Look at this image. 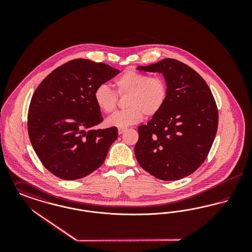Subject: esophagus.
I'll return each instance as SVG.
<instances>
[{"instance_id": "obj_1", "label": "esophagus", "mask_w": 252, "mask_h": 252, "mask_svg": "<svg viewBox=\"0 0 252 252\" xmlns=\"http://www.w3.org/2000/svg\"><path fill=\"white\" fill-rule=\"evenodd\" d=\"M126 130V127H119V128H118V133H119V134H123Z\"/></svg>"}]
</instances>
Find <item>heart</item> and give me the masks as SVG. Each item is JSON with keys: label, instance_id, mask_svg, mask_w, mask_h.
Here are the masks:
<instances>
[{"label": "heart", "instance_id": "1", "mask_svg": "<svg viewBox=\"0 0 252 252\" xmlns=\"http://www.w3.org/2000/svg\"><path fill=\"white\" fill-rule=\"evenodd\" d=\"M115 92L108 85L98 86L94 97L97 107L105 113H111L118 103V95H127V108L112 114L107 125L115 127H126L139 123L144 115L150 117L157 114L167 99V85L158 76H148L144 72L126 70L114 80Z\"/></svg>", "mask_w": 252, "mask_h": 252}]
</instances>
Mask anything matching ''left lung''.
<instances>
[{
	"instance_id": "left-lung-1",
	"label": "left lung",
	"mask_w": 252,
	"mask_h": 252,
	"mask_svg": "<svg viewBox=\"0 0 252 252\" xmlns=\"http://www.w3.org/2000/svg\"><path fill=\"white\" fill-rule=\"evenodd\" d=\"M138 69L161 72L168 94L162 108L147 125L138 127L136 158L158 180L185 178L203 163L215 141L216 100L203 78L179 60L165 59Z\"/></svg>"
}]
</instances>
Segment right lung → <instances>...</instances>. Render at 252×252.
<instances>
[{
	"instance_id": "obj_1",
	"label": "right lung",
	"mask_w": 252,
	"mask_h": 252,
	"mask_svg": "<svg viewBox=\"0 0 252 252\" xmlns=\"http://www.w3.org/2000/svg\"><path fill=\"white\" fill-rule=\"evenodd\" d=\"M119 72L105 63L77 59L54 70L36 88L27 129L36 156L54 176L78 180L103 164L118 129L94 128L103 121L94 94Z\"/></svg>"
}]
</instances>
